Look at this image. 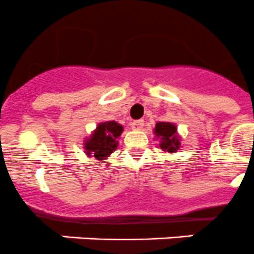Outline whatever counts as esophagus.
<instances>
[{
	"mask_svg": "<svg viewBox=\"0 0 254 254\" xmlns=\"http://www.w3.org/2000/svg\"><path fill=\"white\" fill-rule=\"evenodd\" d=\"M144 127V121L143 120H135L130 124V127L133 130H142Z\"/></svg>",
	"mask_w": 254,
	"mask_h": 254,
	"instance_id": "obj_1",
	"label": "esophagus"
}]
</instances>
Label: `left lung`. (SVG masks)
I'll use <instances>...</instances> for the list:
<instances>
[{
  "instance_id": "obj_1",
  "label": "left lung",
  "mask_w": 254,
  "mask_h": 254,
  "mask_svg": "<svg viewBox=\"0 0 254 254\" xmlns=\"http://www.w3.org/2000/svg\"><path fill=\"white\" fill-rule=\"evenodd\" d=\"M154 139L158 140V147L166 153H175L182 147V138L178 133V127L173 123L161 121L153 129Z\"/></svg>"
}]
</instances>
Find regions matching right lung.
I'll use <instances>...</instances> for the list:
<instances>
[{"label": "right lung", "instance_id": "1", "mask_svg": "<svg viewBox=\"0 0 254 254\" xmlns=\"http://www.w3.org/2000/svg\"><path fill=\"white\" fill-rule=\"evenodd\" d=\"M124 131L123 125L116 121H102L96 129L87 136L83 143V148L87 157H94L98 161L109 158L116 151L119 138Z\"/></svg>", "mask_w": 254, "mask_h": 254}]
</instances>
